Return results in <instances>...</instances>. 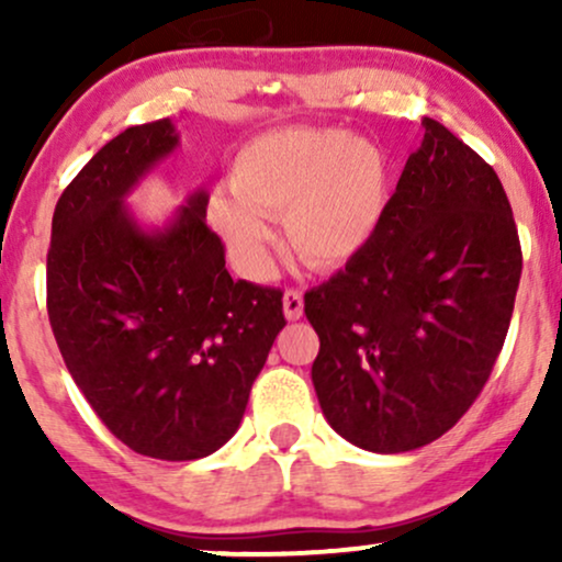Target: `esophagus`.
Returning <instances> with one entry per match:
<instances>
[{
    "label": "esophagus",
    "instance_id": "obj_1",
    "mask_svg": "<svg viewBox=\"0 0 562 562\" xmlns=\"http://www.w3.org/2000/svg\"><path fill=\"white\" fill-rule=\"evenodd\" d=\"M282 306H285L288 319H301V314H303L301 290H285V295H282Z\"/></svg>",
    "mask_w": 562,
    "mask_h": 562
}]
</instances>
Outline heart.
Segmentation results:
<instances>
[{
    "mask_svg": "<svg viewBox=\"0 0 562 562\" xmlns=\"http://www.w3.org/2000/svg\"><path fill=\"white\" fill-rule=\"evenodd\" d=\"M391 177L378 145L335 128H274L245 142L232 187H216L209 218L248 277L272 267V216H288L293 248L314 267H340L375 240Z\"/></svg>",
    "mask_w": 562,
    "mask_h": 562,
    "instance_id": "heart-1",
    "label": "heart"
}]
</instances>
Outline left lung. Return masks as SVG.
Instances as JSON below:
<instances>
[{"mask_svg": "<svg viewBox=\"0 0 562 562\" xmlns=\"http://www.w3.org/2000/svg\"><path fill=\"white\" fill-rule=\"evenodd\" d=\"M423 126L375 240L303 295L322 412L378 454L436 441L479 398L524 269L496 171L438 121Z\"/></svg>", "mask_w": 562, "mask_h": 562, "instance_id": "left-lung-1", "label": "left lung"}]
</instances>
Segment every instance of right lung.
Returning <instances> with one entry per match:
<instances>
[{
    "label": "right lung",
    "instance_id": "obj_1",
    "mask_svg": "<svg viewBox=\"0 0 562 562\" xmlns=\"http://www.w3.org/2000/svg\"><path fill=\"white\" fill-rule=\"evenodd\" d=\"M179 145L169 119L132 126L63 190L47 312L70 378L137 454L187 462L240 428L250 385L285 327L282 290L232 280L195 190L145 229L124 203Z\"/></svg>",
    "mask_w": 562,
    "mask_h": 562
}]
</instances>
